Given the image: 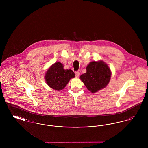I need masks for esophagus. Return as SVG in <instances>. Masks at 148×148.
Returning <instances> with one entry per match:
<instances>
[{
	"mask_svg": "<svg viewBox=\"0 0 148 148\" xmlns=\"http://www.w3.org/2000/svg\"><path fill=\"white\" fill-rule=\"evenodd\" d=\"M75 75L77 77H79V75H80V72L78 71H76L75 72Z\"/></svg>",
	"mask_w": 148,
	"mask_h": 148,
	"instance_id": "34e87169",
	"label": "esophagus"
}]
</instances>
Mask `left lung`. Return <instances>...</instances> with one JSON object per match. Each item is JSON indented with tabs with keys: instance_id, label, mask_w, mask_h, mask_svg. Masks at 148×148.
I'll return each mask as SVG.
<instances>
[{
	"instance_id": "obj_1",
	"label": "left lung",
	"mask_w": 148,
	"mask_h": 148,
	"mask_svg": "<svg viewBox=\"0 0 148 148\" xmlns=\"http://www.w3.org/2000/svg\"><path fill=\"white\" fill-rule=\"evenodd\" d=\"M86 69V72L81 75L80 77L87 89L92 93L104 88L108 84L111 77V71L104 62H92Z\"/></svg>"
}]
</instances>
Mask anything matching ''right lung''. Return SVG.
Wrapping results in <instances>:
<instances>
[{
  "mask_svg": "<svg viewBox=\"0 0 148 148\" xmlns=\"http://www.w3.org/2000/svg\"><path fill=\"white\" fill-rule=\"evenodd\" d=\"M74 77L75 74L73 71L64 69L63 65L60 62H56L50 67L45 79L50 88L59 91L65 87L71 78Z\"/></svg>",
  "mask_w": 148,
  "mask_h": 148,
  "instance_id": "1",
  "label": "right lung"
}]
</instances>
